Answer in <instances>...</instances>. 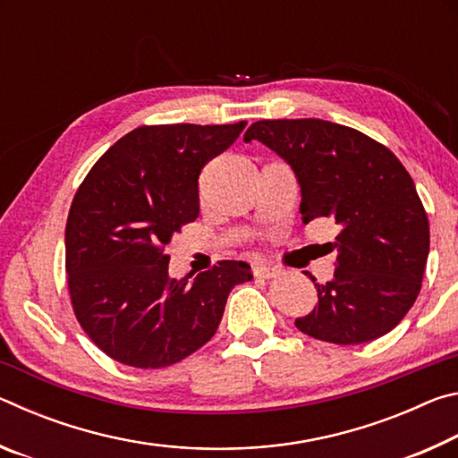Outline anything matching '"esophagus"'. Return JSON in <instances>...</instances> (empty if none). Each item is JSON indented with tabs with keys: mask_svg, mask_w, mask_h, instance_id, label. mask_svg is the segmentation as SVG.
<instances>
[{
	"mask_svg": "<svg viewBox=\"0 0 458 458\" xmlns=\"http://www.w3.org/2000/svg\"><path fill=\"white\" fill-rule=\"evenodd\" d=\"M252 270H254V276H260V278H273L278 273L275 267H267V265H254Z\"/></svg>",
	"mask_w": 458,
	"mask_h": 458,
	"instance_id": "1",
	"label": "esophagus"
}]
</instances>
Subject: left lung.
I'll return each mask as SVG.
<instances>
[{
    "mask_svg": "<svg viewBox=\"0 0 458 458\" xmlns=\"http://www.w3.org/2000/svg\"><path fill=\"white\" fill-rule=\"evenodd\" d=\"M257 139L283 157L301 185V216L341 228L331 281L299 331L337 345L368 344L404 319L420 293L430 248L424 206L410 174L387 147L321 119L252 123Z\"/></svg>",
    "mask_w": 458,
    "mask_h": 458,
    "instance_id": "left-lung-1",
    "label": "left lung"
}]
</instances>
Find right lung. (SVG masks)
Returning <instances> with one entry per match:
<instances>
[{"mask_svg":"<svg viewBox=\"0 0 458 458\" xmlns=\"http://www.w3.org/2000/svg\"><path fill=\"white\" fill-rule=\"evenodd\" d=\"M244 127H139L84 177L66 222L68 291L81 327L108 358L143 369L182 361L214 337L230 291L252 278L246 262L222 260L175 281L165 254L198 218L201 167Z\"/></svg>","mask_w":458,"mask_h":458,"instance_id":"add662e5","label":"right lung"}]
</instances>
